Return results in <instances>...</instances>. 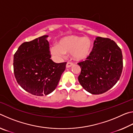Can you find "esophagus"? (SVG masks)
<instances>
[{
	"instance_id": "34e87169",
	"label": "esophagus",
	"mask_w": 133,
	"mask_h": 133,
	"mask_svg": "<svg viewBox=\"0 0 133 133\" xmlns=\"http://www.w3.org/2000/svg\"><path fill=\"white\" fill-rule=\"evenodd\" d=\"M73 63L69 62L67 63V64H66V67H67V68H69V67H70L71 66H73Z\"/></svg>"
}]
</instances>
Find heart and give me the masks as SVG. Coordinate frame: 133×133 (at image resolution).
Listing matches in <instances>:
<instances>
[{
    "instance_id": "heart-1",
    "label": "heart",
    "mask_w": 133,
    "mask_h": 133,
    "mask_svg": "<svg viewBox=\"0 0 133 133\" xmlns=\"http://www.w3.org/2000/svg\"><path fill=\"white\" fill-rule=\"evenodd\" d=\"M92 49V42L88 37L69 36L62 38L51 48L53 55L63 56L66 53L71 52L72 57L76 60H82L90 55Z\"/></svg>"
}]
</instances>
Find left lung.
Returning <instances> with one entry per match:
<instances>
[{"mask_svg": "<svg viewBox=\"0 0 133 133\" xmlns=\"http://www.w3.org/2000/svg\"><path fill=\"white\" fill-rule=\"evenodd\" d=\"M81 85L92 94H103L115 85L122 73L123 63L121 49L109 38L97 37L90 55L78 63Z\"/></svg>", "mask_w": 133, "mask_h": 133, "instance_id": "obj_1", "label": "left lung"}]
</instances>
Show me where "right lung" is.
I'll return each mask as SVG.
<instances>
[{
  "mask_svg": "<svg viewBox=\"0 0 133 133\" xmlns=\"http://www.w3.org/2000/svg\"><path fill=\"white\" fill-rule=\"evenodd\" d=\"M48 36L24 42L13 57L16 79L22 89L42 96L55 90L66 69V62L56 63L50 59Z\"/></svg>",
  "mask_w": 133,
  "mask_h": 133,
  "instance_id": "1",
  "label": "right lung"
}]
</instances>
